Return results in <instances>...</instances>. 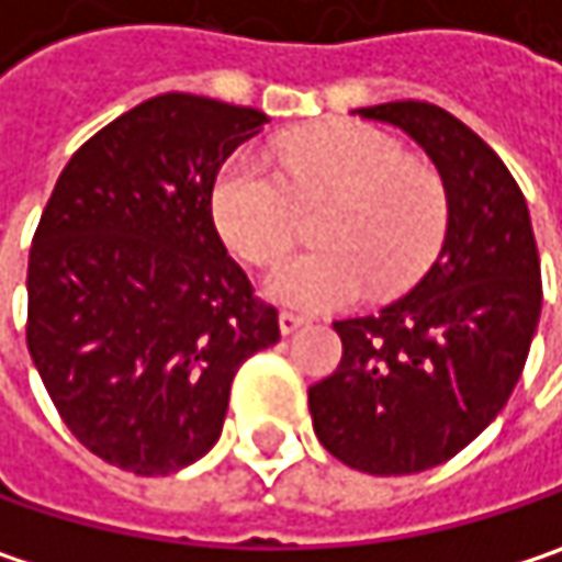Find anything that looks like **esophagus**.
I'll list each match as a JSON object with an SVG mask.
<instances>
[{
    "mask_svg": "<svg viewBox=\"0 0 562 562\" xmlns=\"http://www.w3.org/2000/svg\"><path fill=\"white\" fill-rule=\"evenodd\" d=\"M302 325H305V318H302V315H295V312H280V331L282 334L299 331Z\"/></svg>",
    "mask_w": 562,
    "mask_h": 562,
    "instance_id": "1",
    "label": "esophagus"
}]
</instances>
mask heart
I'll list each match as a JSON object with an SVG mask.
<instances>
[{
	"instance_id": "obj_1",
	"label": "heart",
	"mask_w": 562,
	"mask_h": 562,
	"mask_svg": "<svg viewBox=\"0 0 562 562\" xmlns=\"http://www.w3.org/2000/svg\"><path fill=\"white\" fill-rule=\"evenodd\" d=\"M280 173L237 150L212 186V215L225 244L250 263H270L295 240L302 205L334 199L318 225L328 247L282 257L267 292L285 305L328 312L357 302L373 282L395 295L422 280L447 237V189L412 164L385 131L334 122L285 137Z\"/></svg>"
}]
</instances>
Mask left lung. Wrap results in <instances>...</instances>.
<instances>
[{"label": "left lung", "mask_w": 562, "mask_h": 562, "mask_svg": "<svg viewBox=\"0 0 562 562\" xmlns=\"http://www.w3.org/2000/svg\"><path fill=\"white\" fill-rule=\"evenodd\" d=\"M360 119L425 147L450 218L440 257L408 295L334 322L344 353L308 389V412L340 463L405 476L457 457L505 408L540 318V254L518 182L476 131L412 99L360 109Z\"/></svg>", "instance_id": "8db88e82"}]
</instances>
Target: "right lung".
Returning <instances> with one entry per match:
<instances>
[{
    "instance_id": "right-lung-1",
    "label": "right lung",
    "mask_w": 562,
    "mask_h": 562,
    "mask_svg": "<svg viewBox=\"0 0 562 562\" xmlns=\"http://www.w3.org/2000/svg\"><path fill=\"white\" fill-rule=\"evenodd\" d=\"M257 109L167 92L95 131L27 254V353L79 443L167 476L218 440L231 380L280 318L212 222V186Z\"/></svg>"
}]
</instances>
